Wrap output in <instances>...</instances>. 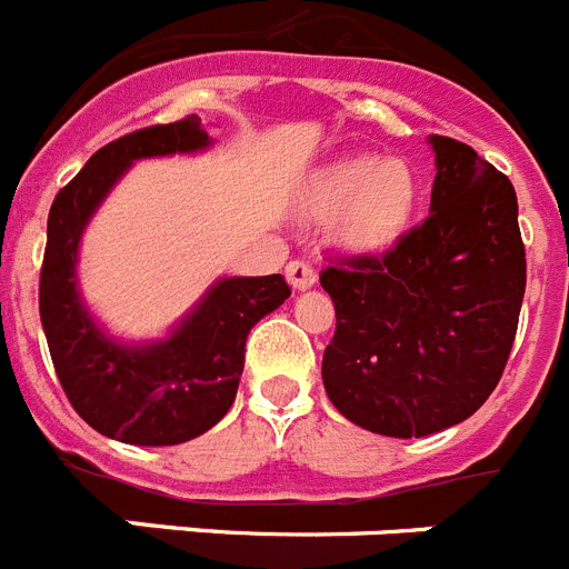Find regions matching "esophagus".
<instances>
[{
  "label": "esophagus",
  "instance_id": "34e87169",
  "mask_svg": "<svg viewBox=\"0 0 569 569\" xmlns=\"http://www.w3.org/2000/svg\"><path fill=\"white\" fill-rule=\"evenodd\" d=\"M284 273H288V281L293 284V290H308L316 284V270L308 261H290Z\"/></svg>",
  "mask_w": 569,
  "mask_h": 569
}]
</instances>
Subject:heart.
I'll list each match as a JSON object with an SVG mask.
<instances>
[{
	"mask_svg": "<svg viewBox=\"0 0 569 569\" xmlns=\"http://www.w3.org/2000/svg\"><path fill=\"white\" fill-rule=\"evenodd\" d=\"M419 184L410 164L379 156H350L316 176L308 213L333 219V239L350 253L390 248L416 210Z\"/></svg>",
	"mask_w": 569,
	"mask_h": 569,
	"instance_id": "heart-1",
	"label": "heart"
}]
</instances>
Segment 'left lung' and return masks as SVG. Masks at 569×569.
Here are the masks:
<instances>
[{
  "label": "left lung",
  "instance_id": "obj_1",
  "mask_svg": "<svg viewBox=\"0 0 569 569\" xmlns=\"http://www.w3.org/2000/svg\"><path fill=\"white\" fill-rule=\"evenodd\" d=\"M430 216L381 256L321 270L336 333L321 379L345 419L421 439L470 419L496 390L527 284L519 202L470 144L430 136Z\"/></svg>",
  "mask_w": 569,
  "mask_h": 569
}]
</instances>
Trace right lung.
Instances as JSON below:
<instances>
[{"label":"right lung","mask_w":569,"mask_h":569,"mask_svg":"<svg viewBox=\"0 0 569 569\" xmlns=\"http://www.w3.org/2000/svg\"><path fill=\"white\" fill-rule=\"evenodd\" d=\"M213 144L199 116L153 124L104 144L57 193L48 216L39 316L62 390L93 430L124 445H182L208 433L236 399L244 341L290 296L273 276L219 279L168 339H110L79 296V241L90 216L136 159Z\"/></svg>","instance_id":"add662e5"}]
</instances>
